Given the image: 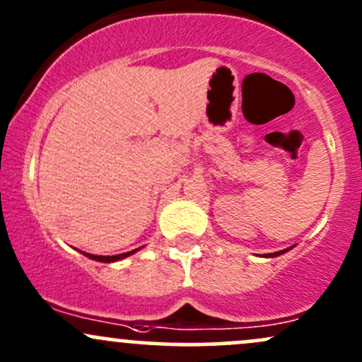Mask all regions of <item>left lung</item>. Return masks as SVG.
<instances>
[{"label": "left lung", "instance_id": "obj_1", "mask_svg": "<svg viewBox=\"0 0 362 362\" xmlns=\"http://www.w3.org/2000/svg\"><path fill=\"white\" fill-rule=\"evenodd\" d=\"M279 254H283V250L281 252H274V254H269V257H276V255H279Z\"/></svg>", "mask_w": 362, "mask_h": 362}]
</instances>
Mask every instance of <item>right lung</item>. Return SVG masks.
Listing matches in <instances>:
<instances>
[{
    "mask_svg": "<svg viewBox=\"0 0 362 362\" xmlns=\"http://www.w3.org/2000/svg\"><path fill=\"white\" fill-rule=\"evenodd\" d=\"M131 254H134V250H133V252H127V254H119V255H107V257H105V255H91V254H84V255H86V257H89V259L100 260V262H114V260L124 259V257H127V255H131Z\"/></svg>",
    "mask_w": 362,
    "mask_h": 362,
    "instance_id": "obj_1",
    "label": "right lung"
}]
</instances>
